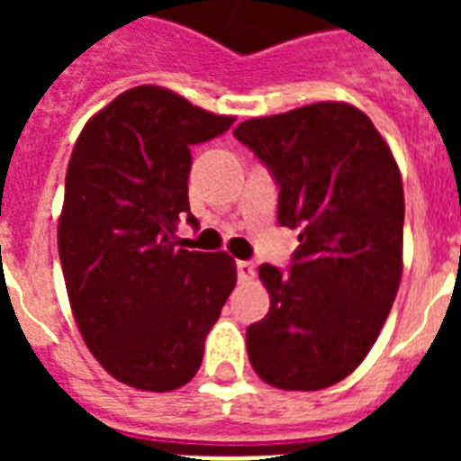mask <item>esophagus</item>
Wrapping results in <instances>:
<instances>
[{
    "label": "esophagus",
    "instance_id": "esophagus-1",
    "mask_svg": "<svg viewBox=\"0 0 461 461\" xmlns=\"http://www.w3.org/2000/svg\"><path fill=\"white\" fill-rule=\"evenodd\" d=\"M237 275H239V280H241V282L253 280V277H256V263H253V260H239Z\"/></svg>",
    "mask_w": 461,
    "mask_h": 461
}]
</instances>
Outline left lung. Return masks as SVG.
<instances>
[{
  "instance_id": "obj_1",
  "label": "left lung",
  "mask_w": 461,
  "mask_h": 461,
  "mask_svg": "<svg viewBox=\"0 0 461 461\" xmlns=\"http://www.w3.org/2000/svg\"><path fill=\"white\" fill-rule=\"evenodd\" d=\"M234 139L280 188L277 222L299 231L287 273L263 266L270 311L246 328L253 371L280 390H322L371 351L402 280L404 191L364 112L315 103L249 119Z\"/></svg>"
}]
</instances>
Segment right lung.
Here are the masks:
<instances>
[{
  "mask_svg": "<svg viewBox=\"0 0 461 461\" xmlns=\"http://www.w3.org/2000/svg\"><path fill=\"white\" fill-rule=\"evenodd\" d=\"M234 117L194 107L172 90L139 86L83 126L68 159L59 260L83 342L124 385L169 393L203 361L210 328L237 285L224 251L179 249L191 146Z\"/></svg>",
  "mask_w": 461,
  "mask_h": 461,
  "instance_id": "add662e5",
  "label": "right lung"
}]
</instances>
